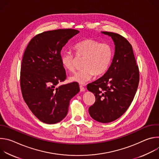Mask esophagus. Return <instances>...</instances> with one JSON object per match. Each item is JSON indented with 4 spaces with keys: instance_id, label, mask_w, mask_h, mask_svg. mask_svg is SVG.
Here are the masks:
<instances>
[{
    "instance_id": "obj_1",
    "label": "esophagus",
    "mask_w": 159,
    "mask_h": 159,
    "mask_svg": "<svg viewBox=\"0 0 159 159\" xmlns=\"http://www.w3.org/2000/svg\"><path fill=\"white\" fill-rule=\"evenodd\" d=\"M80 92H85V89L82 85H80Z\"/></svg>"
}]
</instances>
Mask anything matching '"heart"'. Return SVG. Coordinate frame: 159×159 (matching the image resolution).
Instances as JSON below:
<instances>
[{"instance_id":"b5f03b06","label":"heart","mask_w":159,"mask_h":159,"mask_svg":"<svg viewBox=\"0 0 159 159\" xmlns=\"http://www.w3.org/2000/svg\"><path fill=\"white\" fill-rule=\"evenodd\" d=\"M75 49L77 57H85L83 62L84 69L70 77L69 79L71 82L84 84L94 75H101L108 69L113 55L112 48L110 44L86 39L77 43ZM75 61L76 57L72 52L65 51L61 53V63L68 71L75 70Z\"/></svg>"}]
</instances>
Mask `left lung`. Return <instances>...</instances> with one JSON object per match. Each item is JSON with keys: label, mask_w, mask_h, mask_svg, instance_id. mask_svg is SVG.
Here are the masks:
<instances>
[{"label": "left lung", "mask_w": 159, "mask_h": 159, "mask_svg": "<svg viewBox=\"0 0 159 159\" xmlns=\"http://www.w3.org/2000/svg\"><path fill=\"white\" fill-rule=\"evenodd\" d=\"M115 43V55L107 72L97 80L88 84L89 91L96 97L89 109L96 121L107 123L121 117L133 100L139 83V70L131 44L122 36L102 31Z\"/></svg>", "instance_id": "left-lung-1"}]
</instances>
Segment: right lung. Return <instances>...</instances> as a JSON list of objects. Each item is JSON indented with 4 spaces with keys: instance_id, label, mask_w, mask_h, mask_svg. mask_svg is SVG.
Returning a JSON list of instances; mask_svg holds the SVG:
<instances>
[{
    "instance_id": "1",
    "label": "right lung",
    "mask_w": 159,
    "mask_h": 159,
    "mask_svg": "<svg viewBox=\"0 0 159 159\" xmlns=\"http://www.w3.org/2000/svg\"><path fill=\"white\" fill-rule=\"evenodd\" d=\"M79 33L72 29L43 32L30 41L25 52L20 79L22 97L33 115L44 123L61 121L70 99L80 91L78 83L57 86L66 78L61 50Z\"/></svg>"
}]
</instances>
